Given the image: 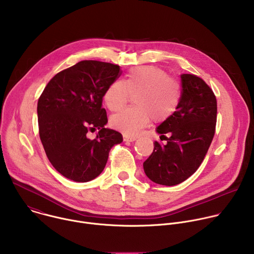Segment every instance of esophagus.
Instances as JSON below:
<instances>
[{
	"instance_id": "esophagus-1",
	"label": "esophagus",
	"mask_w": 254,
	"mask_h": 254,
	"mask_svg": "<svg viewBox=\"0 0 254 254\" xmlns=\"http://www.w3.org/2000/svg\"><path fill=\"white\" fill-rule=\"evenodd\" d=\"M124 139L126 141H134L136 139L135 135H124Z\"/></svg>"
}]
</instances>
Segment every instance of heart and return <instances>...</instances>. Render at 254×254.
Listing matches in <instances>:
<instances>
[{
  "label": "heart",
  "instance_id": "obj_1",
  "mask_svg": "<svg viewBox=\"0 0 254 254\" xmlns=\"http://www.w3.org/2000/svg\"><path fill=\"white\" fill-rule=\"evenodd\" d=\"M134 106L126 108L111 118V125L127 134H135L153 119L163 123L174 115L182 91L180 83L167 72L154 65H142L129 70L123 81L116 80L103 93V101L112 112L127 103L129 95Z\"/></svg>",
  "mask_w": 254,
  "mask_h": 254
}]
</instances>
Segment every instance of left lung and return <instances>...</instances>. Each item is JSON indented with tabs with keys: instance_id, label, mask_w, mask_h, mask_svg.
<instances>
[{
	"instance_id": "8db88e82",
	"label": "left lung",
	"mask_w": 254,
	"mask_h": 254,
	"mask_svg": "<svg viewBox=\"0 0 254 254\" xmlns=\"http://www.w3.org/2000/svg\"><path fill=\"white\" fill-rule=\"evenodd\" d=\"M181 82L182 97L177 111L157 128L167 143L155 141L154 152L143 162L148 178L165 186L182 183L198 170L216 127L217 101L213 90L193 74H182Z\"/></svg>"
}]
</instances>
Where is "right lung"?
Returning <instances> with one entry per match:
<instances>
[{"mask_svg": "<svg viewBox=\"0 0 254 254\" xmlns=\"http://www.w3.org/2000/svg\"><path fill=\"white\" fill-rule=\"evenodd\" d=\"M122 74L119 65L83 60L57 73L38 99L39 134L46 156L62 176L88 182L104 169L111 149L123 141L105 128L102 98L106 87ZM100 130L93 140L87 132Z\"/></svg>", "mask_w": 254, "mask_h": 254, "instance_id": "obj_1", "label": "right lung"}]
</instances>
